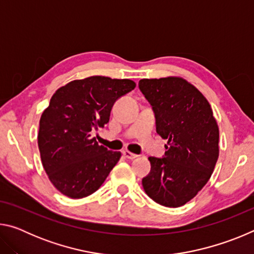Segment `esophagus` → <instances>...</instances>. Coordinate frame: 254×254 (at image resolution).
Returning a JSON list of instances; mask_svg holds the SVG:
<instances>
[{
    "instance_id": "obj_1",
    "label": "esophagus",
    "mask_w": 254,
    "mask_h": 254,
    "mask_svg": "<svg viewBox=\"0 0 254 254\" xmlns=\"http://www.w3.org/2000/svg\"><path fill=\"white\" fill-rule=\"evenodd\" d=\"M123 154H124V157L127 158V159H131V160H132V159L137 158V154L132 153V152H130V151H127V150H124Z\"/></svg>"
}]
</instances>
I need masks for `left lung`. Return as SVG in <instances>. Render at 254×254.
Masks as SVG:
<instances>
[{
    "label": "left lung",
    "mask_w": 254,
    "mask_h": 254,
    "mask_svg": "<svg viewBox=\"0 0 254 254\" xmlns=\"http://www.w3.org/2000/svg\"><path fill=\"white\" fill-rule=\"evenodd\" d=\"M139 88L152 106L157 133L168 140L165 157H149L142 179L156 203L179 207L194 198L218 159V127L212 107L194 85L180 77L141 79Z\"/></svg>",
    "instance_id": "1"
}]
</instances>
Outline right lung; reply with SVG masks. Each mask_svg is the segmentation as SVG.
Returning a JSON list of instances; mask_svg holds the SVG:
<instances>
[{
  "mask_svg": "<svg viewBox=\"0 0 254 254\" xmlns=\"http://www.w3.org/2000/svg\"><path fill=\"white\" fill-rule=\"evenodd\" d=\"M131 79L92 76L56 91L41 115L38 133L42 166L58 190L83 198L105 182L121 152L111 151L91 136L110 121L115 101L134 89Z\"/></svg>",
  "mask_w": 254,
  "mask_h": 254,
  "instance_id": "add662e5",
  "label": "right lung"
}]
</instances>
